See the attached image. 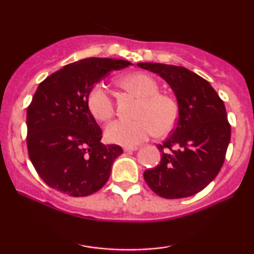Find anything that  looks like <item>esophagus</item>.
Listing matches in <instances>:
<instances>
[{
	"label": "esophagus",
	"instance_id": "esophagus-1",
	"mask_svg": "<svg viewBox=\"0 0 254 254\" xmlns=\"http://www.w3.org/2000/svg\"><path fill=\"white\" fill-rule=\"evenodd\" d=\"M137 147H125L124 148V151L125 152H131V151H135V150H137Z\"/></svg>",
	"mask_w": 254,
	"mask_h": 254
}]
</instances>
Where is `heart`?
Segmentation results:
<instances>
[{"label":"heart","mask_w":254,"mask_h":254,"mask_svg":"<svg viewBox=\"0 0 254 254\" xmlns=\"http://www.w3.org/2000/svg\"><path fill=\"white\" fill-rule=\"evenodd\" d=\"M120 84L141 98L134 120L119 119L107 125V142L124 147H134L155 134L165 135L178 120V105L172 97L159 93V85L151 76L134 72L120 79ZM90 113L98 121H107L114 113V103L103 83H96L86 97Z\"/></svg>","instance_id":"obj_1"}]
</instances>
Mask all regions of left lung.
<instances>
[{
    "label": "left lung",
    "mask_w": 254,
    "mask_h": 254,
    "mask_svg": "<svg viewBox=\"0 0 254 254\" xmlns=\"http://www.w3.org/2000/svg\"><path fill=\"white\" fill-rule=\"evenodd\" d=\"M137 65L168 83L179 110L172 134L157 145L161 162L143 173L145 183L165 199L194 195L216 178L224 163L231 127L223 100L209 82L189 69L152 62Z\"/></svg>",
    "instance_id": "8db88e82"
}]
</instances>
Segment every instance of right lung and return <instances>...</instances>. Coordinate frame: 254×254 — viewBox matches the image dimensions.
I'll return each mask as SVG.
<instances>
[{"label": "right lung", "instance_id": "1", "mask_svg": "<svg viewBox=\"0 0 254 254\" xmlns=\"http://www.w3.org/2000/svg\"><path fill=\"white\" fill-rule=\"evenodd\" d=\"M131 64L86 58L43 81L27 107V150L40 178L70 196H86L105 185L120 145L103 144L102 129L86 105L90 89L110 71Z\"/></svg>", "mask_w": 254, "mask_h": 254}]
</instances>
